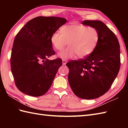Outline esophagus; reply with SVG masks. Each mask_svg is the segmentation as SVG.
Here are the masks:
<instances>
[{"mask_svg": "<svg viewBox=\"0 0 128 128\" xmlns=\"http://www.w3.org/2000/svg\"><path fill=\"white\" fill-rule=\"evenodd\" d=\"M66 60L65 59H62V65H66Z\"/></svg>", "mask_w": 128, "mask_h": 128, "instance_id": "obj_1", "label": "esophagus"}]
</instances>
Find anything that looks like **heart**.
Returning <instances> with one entry per match:
<instances>
[{
    "label": "heart",
    "instance_id": "obj_1",
    "mask_svg": "<svg viewBox=\"0 0 128 128\" xmlns=\"http://www.w3.org/2000/svg\"><path fill=\"white\" fill-rule=\"evenodd\" d=\"M99 40L100 34L96 28L75 24L63 26L62 32H54L50 38L52 44L58 50L69 42V47L58 54L63 59L74 58L77 54L80 58L90 55L97 47Z\"/></svg>",
    "mask_w": 128,
    "mask_h": 128
}]
</instances>
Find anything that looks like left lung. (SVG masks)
I'll return each mask as SVG.
<instances>
[{
    "mask_svg": "<svg viewBox=\"0 0 128 128\" xmlns=\"http://www.w3.org/2000/svg\"><path fill=\"white\" fill-rule=\"evenodd\" d=\"M84 25L96 28L100 40L90 55L66 63L69 84L80 98L92 100L105 94L112 86L120 66V45L115 34L99 20H84Z\"/></svg>",
    "mask_w": 128,
    "mask_h": 128,
    "instance_id": "obj_1",
    "label": "left lung"
}]
</instances>
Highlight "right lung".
Wrapping results in <instances>:
<instances>
[{
    "label": "right lung",
    "instance_id": "add662e5",
    "mask_svg": "<svg viewBox=\"0 0 128 128\" xmlns=\"http://www.w3.org/2000/svg\"><path fill=\"white\" fill-rule=\"evenodd\" d=\"M66 18L38 16L26 24L16 35L10 64L15 85L24 94L38 97L50 88L62 60L48 58L55 54L50 38L66 23Z\"/></svg>",
    "mask_w": 128,
    "mask_h": 128
}]
</instances>
